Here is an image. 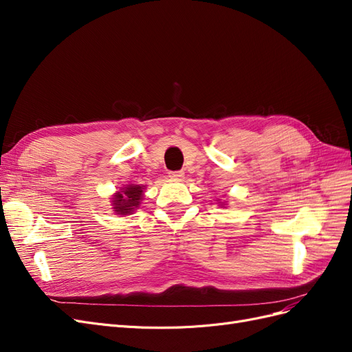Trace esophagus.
<instances>
[{
  "label": "esophagus",
  "instance_id": "obj_1",
  "mask_svg": "<svg viewBox=\"0 0 352 352\" xmlns=\"http://www.w3.org/2000/svg\"><path fill=\"white\" fill-rule=\"evenodd\" d=\"M168 176L172 179H182L184 177V172H170Z\"/></svg>",
  "mask_w": 352,
  "mask_h": 352
}]
</instances>
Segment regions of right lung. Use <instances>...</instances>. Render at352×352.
I'll return each mask as SVG.
<instances>
[{
  "mask_svg": "<svg viewBox=\"0 0 352 352\" xmlns=\"http://www.w3.org/2000/svg\"><path fill=\"white\" fill-rule=\"evenodd\" d=\"M144 185H126L119 192L113 195L111 206L116 211V214H131L138 207H140L142 197H144Z\"/></svg>",
  "mask_w": 352,
  "mask_h": 352,
  "instance_id": "right-lung-1",
  "label": "right lung"
}]
</instances>
